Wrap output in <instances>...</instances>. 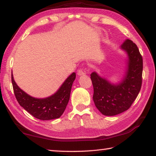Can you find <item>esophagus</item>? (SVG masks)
Here are the masks:
<instances>
[{"label":"esophagus","instance_id":"1","mask_svg":"<svg viewBox=\"0 0 156 156\" xmlns=\"http://www.w3.org/2000/svg\"><path fill=\"white\" fill-rule=\"evenodd\" d=\"M78 76H82V75H85V71L83 70V69H79V70L78 71Z\"/></svg>","mask_w":156,"mask_h":156}]
</instances>
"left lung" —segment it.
<instances>
[{
    "mask_svg": "<svg viewBox=\"0 0 156 156\" xmlns=\"http://www.w3.org/2000/svg\"><path fill=\"white\" fill-rule=\"evenodd\" d=\"M121 48L126 52L128 60L126 76L119 83L111 84L95 71L90 75L94 102L105 116H115L129 109L142 87L143 60L137 45L126 39Z\"/></svg>",
    "mask_w": 156,
    "mask_h": 156,
    "instance_id": "1",
    "label": "left lung"
}]
</instances>
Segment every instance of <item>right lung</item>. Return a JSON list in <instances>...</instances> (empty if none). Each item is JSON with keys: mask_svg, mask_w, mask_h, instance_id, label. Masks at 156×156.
<instances>
[{"mask_svg": "<svg viewBox=\"0 0 156 156\" xmlns=\"http://www.w3.org/2000/svg\"><path fill=\"white\" fill-rule=\"evenodd\" d=\"M75 78L76 73L73 72L53 95L44 98H36L27 94L19 87L12 73L14 93L19 105L33 117L41 120H51L61 117L68 104Z\"/></svg>", "mask_w": 156, "mask_h": 156, "instance_id": "1", "label": "right lung"}]
</instances>
